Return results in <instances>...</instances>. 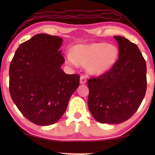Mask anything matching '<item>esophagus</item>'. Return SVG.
Instances as JSON below:
<instances>
[{"mask_svg": "<svg viewBox=\"0 0 155 155\" xmlns=\"http://www.w3.org/2000/svg\"><path fill=\"white\" fill-rule=\"evenodd\" d=\"M87 82V80H86V78L84 77V76H81L80 78V84H85Z\"/></svg>", "mask_w": 155, "mask_h": 155, "instance_id": "34e87169", "label": "esophagus"}]
</instances>
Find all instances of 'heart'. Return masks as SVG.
I'll return each instance as SVG.
<instances>
[{
  "instance_id": "obj_1",
  "label": "heart",
  "mask_w": 155,
  "mask_h": 155,
  "mask_svg": "<svg viewBox=\"0 0 155 155\" xmlns=\"http://www.w3.org/2000/svg\"><path fill=\"white\" fill-rule=\"evenodd\" d=\"M119 50L114 44L92 43L78 44L73 51L67 52L65 61L68 64L77 66L86 64L87 71L94 75H101L110 71L117 63Z\"/></svg>"
}]
</instances>
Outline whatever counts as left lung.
Returning <instances> with one entry per match:
<instances>
[{
  "label": "left lung",
  "instance_id": "1",
  "mask_svg": "<svg viewBox=\"0 0 155 155\" xmlns=\"http://www.w3.org/2000/svg\"><path fill=\"white\" fill-rule=\"evenodd\" d=\"M119 56L112 68L98 78L88 80V107L101 124H120L138 109L147 89V66L136 44L114 36Z\"/></svg>",
  "mask_w": 155,
  "mask_h": 155
}]
</instances>
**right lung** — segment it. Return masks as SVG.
<instances>
[{"label": "right lung", "mask_w": 155, "mask_h": 155, "mask_svg": "<svg viewBox=\"0 0 155 155\" xmlns=\"http://www.w3.org/2000/svg\"><path fill=\"white\" fill-rule=\"evenodd\" d=\"M63 39L38 34L21 44L9 69V89L18 109L29 121L49 126L58 121L78 87L80 75L61 68Z\"/></svg>", "instance_id": "1"}]
</instances>
